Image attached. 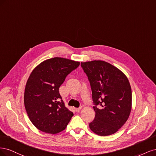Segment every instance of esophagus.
Here are the masks:
<instances>
[{"label": "esophagus", "mask_w": 156, "mask_h": 156, "mask_svg": "<svg viewBox=\"0 0 156 156\" xmlns=\"http://www.w3.org/2000/svg\"><path fill=\"white\" fill-rule=\"evenodd\" d=\"M75 111H76V112H79L80 111H81V108L79 107V108H75Z\"/></svg>", "instance_id": "1"}]
</instances>
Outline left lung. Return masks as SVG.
I'll use <instances>...</instances> for the list:
<instances>
[{"mask_svg": "<svg viewBox=\"0 0 156 156\" xmlns=\"http://www.w3.org/2000/svg\"><path fill=\"white\" fill-rule=\"evenodd\" d=\"M90 84L96 112L89 124L97 135L114 134L128 119L131 109V88L120 69L102 60L81 62Z\"/></svg>", "mask_w": 156, "mask_h": 156, "instance_id": "8db88e82", "label": "left lung"}]
</instances>
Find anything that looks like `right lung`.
Masks as SVG:
<instances>
[{"mask_svg": "<svg viewBox=\"0 0 156 156\" xmlns=\"http://www.w3.org/2000/svg\"><path fill=\"white\" fill-rule=\"evenodd\" d=\"M80 63L55 57L44 61L32 71L27 82L24 103L30 120L45 133L64 130L73 113L65 107L59 88Z\"/></svg>", "mask_w": 156, "mask_h": 156, "instance_id": "right-lung-1", "label": "right lung"}]
</instances>
